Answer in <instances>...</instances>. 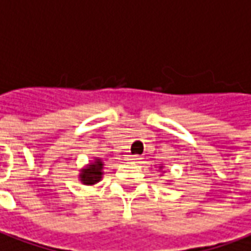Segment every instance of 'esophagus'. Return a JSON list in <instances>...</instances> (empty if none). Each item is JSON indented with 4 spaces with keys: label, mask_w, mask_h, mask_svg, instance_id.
<instances>
[{
    "label": "esophagus",
    "mask_w": 251,
    "mask_h": 251,
    "mask_svg": "<svg viewBox=\"0 0 251 251\" xmlns=\"http://www.w3.org/2000/svg\"><path fill=\"white\" fill-rule=\"evenodd\" d=\"M127 160H129V162H140V160H141V156L130 155V156H127Z\"/></svg>",
    "instance_id": "1"
}]
</instances>
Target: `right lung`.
<instances>
[{
    "mask_svg": "<svg viewBox=\"0 0 251 251\" xmlns=\"http://www.w3.org/2000/svg\"><path fill=\"white\" fill-rule=\"evenodd\" d=\"M101 168H103V164L99 159L94 164H89V167L83 170L81 173V182L84 185H94L96 182H99L101 178Z\"/></svg>",
    "mask_w": 251,
    "mask_h": 251,
    "instance_id": "1",
    "label": "right lung"
}]
</instances>
